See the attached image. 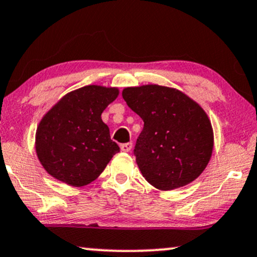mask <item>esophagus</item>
<instances>
[{"mask_svg":"<svg viewBox=\"0 0 257 257\" xmlns=\"http://www.w3.org/2000/svg\"><path fill=\"white\" fill-rule=\"evenodd\" d=\"M120 151L123 152H131V150L133 148V142H125V144L120 145Z\"/></svg>","mask_w":257,"mask_h":257,"instance_id":"esophagus-1","label":"esophagus"}]
</instances>
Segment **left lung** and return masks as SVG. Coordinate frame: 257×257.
<instances>
[{
	"mask_svg": "<svg viewBox=\"0 0 257 257\" xmlns=\"http://www.w3.org/2000/svg\"><path fill=\"white\" fill-rule=\"evenodd\" d=\"M122 97L144 120L134 156L148 183L172 190L199 177L213 151L211 120L202 107L159 85L124 88Z\"/></svg>",
	"mask_w": 257,
	"mask_h": 257,
	"instance_id": "obj_1",
	"label": "left lung"
}]
</instances>
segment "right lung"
I'll return each instance as SVG.
<instances>
[{"mask_svg": "<svg viewBox=\"0 0 257 257\" xmlns=\"http://www.w3.org/2000/svg\"><path fill=\"white\" fill-rule=\"evenodd\" d=\"M118 95L115 87L85 86L64 95L40 120L36 151L48 174L83 187L98 177L117 152L101 112Z\"/></svg>", "mask_w": 257, "mask_h": 257, "instance_id": "add662e5", "label": "right lung"}]
</instances>
